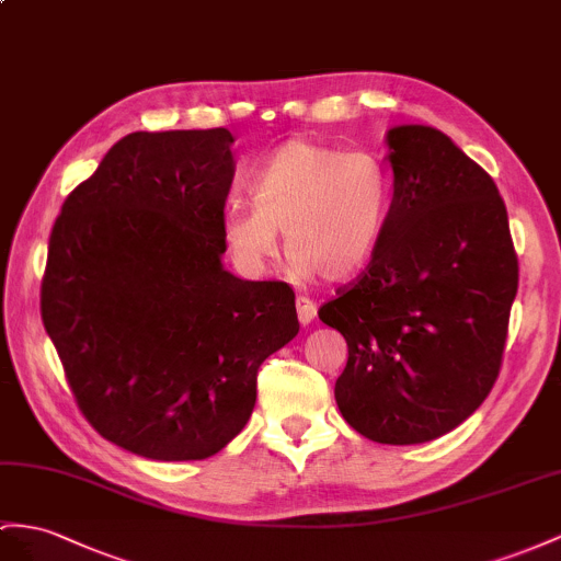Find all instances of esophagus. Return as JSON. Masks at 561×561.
<instances>
[{"label": "esophagus", "instance_id": "esophagus-1", "mask_svg": "<svg viewBox=\"0 0 561 561\" xmlns=\"http://www.w3.org/2000/svg\"><path fill=\"white\" fill-rule=\"evenodd\" d=\"M296 312H298L300 324H310L314 318H318V306H314L310 298L298 296L296 298Z\"/></svg>", "mask_w": 561, "mask_h": 561}]
</instances>
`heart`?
<instances>
[{
    "label": "heart",
    "instance_id": "heart-1",
    "mask_svg": "<svg viewBox=\"0 0 561 561\" xmlns=\"http://www.w3.org/2000/svg\"><path fill=\"white\" fill-rule=\"evenodd\" d=\"M253 204H232L222 239L247 275H263L279 255V234L296 275L351 279L377 255L393 208V175L375 151L291 137L251 182Z\"/></svg>",
    "mask_w": 561,
    "mask_h": 561
}]
</instances>
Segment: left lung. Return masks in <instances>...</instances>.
I'll list each match as a JSON object with an SVG mask.
<instances>
[{
    "instance_id": "8db88e82",
    "label": "left lung",
    "mask_w": 561,
    "mask_h": 561,
    "mask_svg": "<svg viewBox=\"0 0 561 561\" xmlns=\"http://www.w3.org/2000/svg\"><path fill=\"white\" fill-rule=\"evenodd\" d=\"M391 220L351 289L320 308L348 363L336 405L357 434L434 440L491 393L507 341L519 263L493 178L428 125L386 133Z\"/></svg>"
}]
</instances>
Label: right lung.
<instances>
[{
    "mask_svg": "<svg viewBox=\"0 0 561 561\" xmlns=\"http://www.w3.org/2000/svg\"><path fill=\"white\" fill-rule=\"evenodd\" d=\"M234 137L133 133L68 194L39 310L99 434L158 462L206 459L247 426L257 367L298 334L284 282L222 267Z\"/></svg>",
    "mask_w": 561,
    "mask_h": 561,
    "instance_id": "1",
    "label": "right lung"
}]
</instances>
